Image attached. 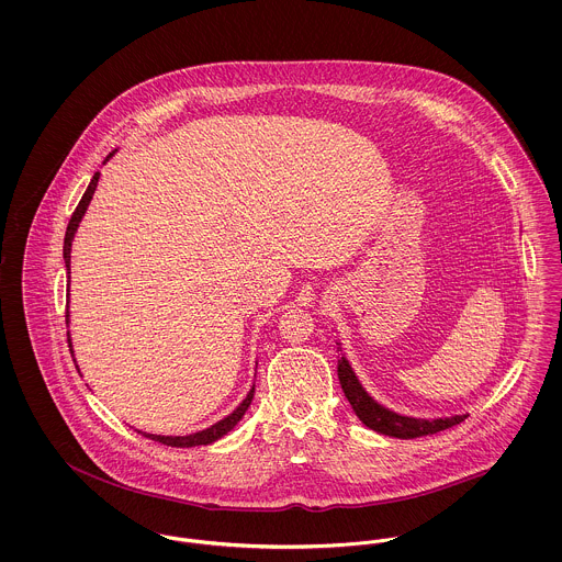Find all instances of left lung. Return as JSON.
<instances>
[{
    "label": "left lung",
    "mask_w": 562,
    "mask_h": 562,
    "mask_svg": "<svg viewBox=\"0 0 562 562\" xmlns=\"http://www.w3.org/2000/svg\"><path fill=\"white\" fill-rule=\"evenodd\" d=\"M338 379L345 391L346 400L350 402L355 415L363 426H368L374 432L395 436V438H419L430 434L442 432L447 428H453L462 424L469 415H453V417H436V419H422V417H406L400 413H393L379 404L363 385L359 383L355 370L350 368L345 355L338 361Z\"/></svg>",
    "instance_id": "8db88e82"
}]
</instances>
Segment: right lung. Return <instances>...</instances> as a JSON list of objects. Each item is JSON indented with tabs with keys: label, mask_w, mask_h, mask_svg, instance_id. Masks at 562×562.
<instances>
[{
	"label": "right lung",
	"mask_w": 562,
	"mask_h": 562,
	"mask_svg": "<svg viewBox=\"0 0 562 562\" xmlns=\"http://www.w3.org/2000/svg\"><path fill=\"white\" fill-rule=\"evenodd\" d=\"M115 151H117V149H115ZM115 151H113V154H115ZM113 154H109V156H106V160H109ZM106 160H104V162H106ZM98 179H100V173H95L91 177V181H89V186H87L86 194H83L81 203L77 205L75 214H72L70 222H68V228H66V237H64V262H66V269H68V278H70V250H72V239H75V233H77V228H79L81 220L86 216L87 207H89V201H91V196H93V192H95V186H98ZM66 323H70V312H66ZM68 345L72 346V342H70V331H68ZM252 397H255V387L248 391L246 400H244V402H241V404H239L231 415H226L224 419H220L217 424L210 426V428H205V430H201V432L186 434V436H160V434L147 432L140 434H143V436H147V438H151V440H158V442H162V445H169V447H196V445H210V442H214L217 438H222L224 434L231 432V430L239 424V419L246 415L248 406L252 404Z\"/></svg>",
	"instance_id": "obj_1"
}]
</instances>
